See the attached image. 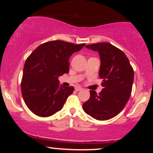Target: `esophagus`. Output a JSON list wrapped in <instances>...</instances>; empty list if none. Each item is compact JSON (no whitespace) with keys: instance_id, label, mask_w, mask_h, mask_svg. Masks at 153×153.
<instances>
[{"instance_id":"34e87169","label":"esophagus","mask_w":153,"mask_h":153,"mask_svg":"<svg viewBox=\"0 0 153 153\" xmlns=\"http://www.w3.org/2000/svg\"><path fill=\"white\" fill-rule=\"evenodd\" d=\"M82 89V87H80V86H76L75 88V90L76 91H81Z\"/></svg>"}]
</instances>
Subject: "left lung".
Here are the masks:
<instances>
[{
  "label": "left lung",
  "mask_w": 153,
  "mask_h": 153,
  "mask_svg": "<svg viewBox=\"0 0 153 153\" xmlns=\"http://www.w3.org/2000/svg\"><path fill=\"white\" fill-rule=\"evenodd\" d=\"M85 47L99 52V77L103 90L90 91V99L82 104L84 111L97 120H108L119 114L129 101L134 71L126 54L110 43H96Z\"/></svg>",
  "instance_id": "obj_1"
}]
</instances>
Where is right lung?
Listing matches in <instances>:
<instances>
[{"label":"right lung","mask_w":153,"mask_h":153,"mask_svg":"<svg viewBox=\"0 0 153 153\" xmlns=\"http://www.w3.org/2000/svg\"><path fill=\"white\" fill-rule=\"evenodd\" d=\"M85 45L50 41L36 47L27 57L21 85L24 102L33 113L47 117L62 109L74 87L59 85L58 78L68 73L70 57Z\"/></svg>","instance_id":"right-lung-1"}]
</instances>
